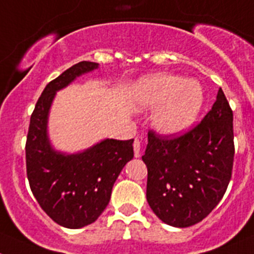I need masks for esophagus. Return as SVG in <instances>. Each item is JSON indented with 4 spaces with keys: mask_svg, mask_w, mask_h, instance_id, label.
I'll return each mask as SVG.
<instances>
[{
    "mask_svg": "<svg viewBox=\"0 0 254 254\" xmlns=\"http://www.w3.org/2000/svg\"><path fill=\"white\" fill-rule=\"evenodd\" d=\"M132 146H134V155H135V158H139V156H140L141 141L139 140V139H135L134 144H132Z\"/></svg>",
    "mask_w": 254,
    "mask_h": 254,
    "instance_id": "34e87169",
    "label": "esophagus"
}]
</instances>
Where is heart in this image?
<instances>
[{"instance_id":"heart-1","label":"heart","mask_w":254,"mask_h":254,"mask_svg":"<svg viewBox=\"0 0 254 254\" xmlns=\"http://www.w3.org/2000/svg\"><path fill=\"white\" fill-rule=\"evenodd\" d=\"M139 106L154 110L151 124L164 135L187 131L198 118L204 103L202 85L195 80L172 73H156L145 77L135 89Z\"/></svg>"}]
</instances>
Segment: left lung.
<instances>
[{
  "label": "left lung",
  "mask_w": 254,
  "mask_h": 254,
  "mask_svg": "<svg viewBox=\"0 0 254 254\" xmlns=\"http://www.w3.org/2000/svg\"><path fill=\"white\" fill-rule=\"evenodd\" d=\"M233 139V111L222 89L202 122L181 136L149 130L141 159L148 168L146 200L156 217L186 228L217 207L232 177Z\"/></svg>",
  "instance_id": "left-lung-1"
}]
</instances>
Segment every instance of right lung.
I'll return each mask as SVG.
<instances>
[{
  "label": "right lung",
  "mask_w": 254,
  "mask_h": 254,
  "mask_svg": "<svg viewBox=\"0 0 254 254\" xmlns=\"http://www.w3.org/2000/svg\"><path fill=\"white\" fill-rule=\"evenodd\" d=\"M98 66L81 61L46 85L31 115L26 140V172L32 194L54 222L71 229L100 217L116 178L134 156V139H105L76 154L56 151L50 144L47 119L56 91Z\"/></svg>",
  "instance_id": "add662e5"
}]
</instances>
